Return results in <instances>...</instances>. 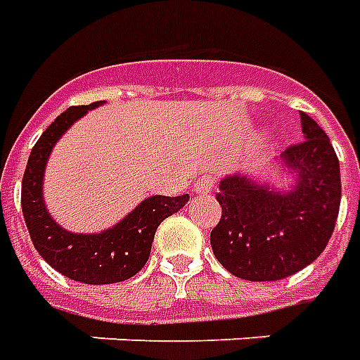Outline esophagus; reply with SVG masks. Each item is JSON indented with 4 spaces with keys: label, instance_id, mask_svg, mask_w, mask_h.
Returning a JSON list of instances; mask_svg holds the SVG:
<instances>
[{
    "label": "esophagus",
    "instance_id": "34e87169",
    "mask_svg": "<svg viewBox=\"0 0 360 360\" xmlns=\"http://www.w3.org/2000/svg\"><path fill=\"white\" fill-rule=\"evenodd\" d=\"M215 188V176L205 174L198 178V182L193 184V192L195 193H209Z\"/></svg>",
    "mask_w": 360,
    "mask_h": 360
}]
</instances>
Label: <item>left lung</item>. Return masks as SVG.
<instances>
[{
  "mask_svg": "<svg viewBox=\"0 0 360 360\" xmlns=\"http://www.w3.org/2000/svg\"><path fill=\"white\" fill-rule=\"evenodd\" d=\"M304 139L283 160L298 174L292 192L277 193L226 176L215 193L223 215L211 231L215 257L240 279L279 281L304 269L328 246L341 203L339 160L330 137L300 112Z\"/></svg>",
  "mask_w": 360,
  "mask_h": 360,
  "instance_id": "obj_1",
  "label": "left lung"
}]
</instances>
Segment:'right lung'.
<instances>
[{
    "label": "right lung",
    "mask_w": 360,
    "mask_h": 360,
    "mask_svg": "<svg viewBox=\"0 0 360 360\" xmlns=\"http://www.w3.org/2000/svg\"><path fill=\"white\" fill-rule=\"evenodd\" d=\"M89 106H71L48 126L30 151L21 186V207L30 240L46 262L73 281L86 285H110L134 277L147 264L153 238L159 225L186 205L190 195H153L118 225L101 234H73L52 221L42 201V176L53 143Z\"/></svg>",
    "instance_id": "1"
}]
</instances>
